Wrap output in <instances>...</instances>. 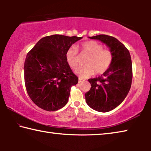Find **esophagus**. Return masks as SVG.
<instances>
[{"label":"esophagus","mask_w":151,"mask_h":151,"mask_svg":"<svg viewBox=\"0 0 151 151\" xmlns=\"http://www.w3.org/2000/svg\"><path fill=\"white\" fill-rule=\"evenodd\" d=\"M83 81H85L83 80V79H81V78H79V79H78V83H82V82H83Z\"/></svg>","instance_id":"esophagus-1"}]
</instances>
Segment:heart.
Listing matches in <instances>:
<instances>
[{
    "instance_id": "obj_1",
    "label": "heart",
    "mask_w": 151,
    "mask_h": 151,
    "mask_svg": "<svg viewBox=\"0 0 151 151\" xmlns=\"http://www.w3.org/2000/svg\"><path fill=\"white\" fill-rule=\"evenodd\" d=\"M81 54L88 56L86 60L85 66L79 67L75 73L81 78H85L93 75H101L109 69L112 61V54L111 50L104 49L103 45L99 42L90 40L83 42L81 45ZM66 62L70 68L75 69L78 66V49L70 47L66 52Z\"/></svg>"
}]
</instances>
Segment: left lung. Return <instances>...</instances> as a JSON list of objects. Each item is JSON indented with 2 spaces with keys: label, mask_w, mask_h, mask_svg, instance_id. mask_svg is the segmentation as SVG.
<instances>
[{
  "label": "left lung",
  "mask_w": 151,
  "mask_h": 151,
  "mask_svg": "<svg viewBox=\"0 0 151 151\" xmlns=\"http://www.w3.org/2000/svg\"><path fill=\"white\" fill-rule=\"evenodd\" d=\"M88 38L101 40L112 54L109 69L101 76L88 79L91 87L85 93L86 102L91 109L106 112L118 106L131 88L132 78L131 55L125 46L113 37L100 35Z\"/></svg>",
  "instance_id": "left-lung-1"
}]
</instances>
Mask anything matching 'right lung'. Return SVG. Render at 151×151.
I'll list each match as a JSON object with an SVG mask.
<instances>
[{"label": "right lung", "instance_id": "right-lung-1", "mask_svg": "<svg viewBox=\"0 0 151 151\" xmlns=\"http://www.w3.org/2000/svg\"><path fill=\"white\" fill-rule=\"evenodd\" d=\"M82 37L54 35L43 37L30 50L24 61L25 86L36 105L47 111L65 106L71 86L78 78L66 62V52Z\"/></svg>", "mask_w": 151, "mask_h": 151}]
</instances>
